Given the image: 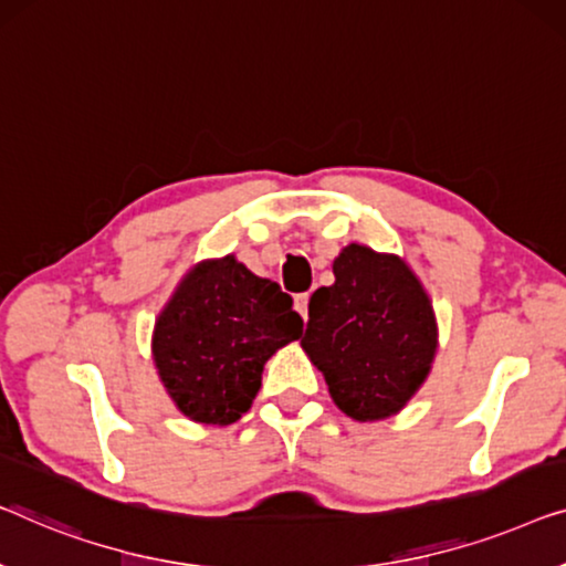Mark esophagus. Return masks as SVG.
Here are the masks:
<instances>
[{"instance_id":"esophagus-1","label":"esophagus","mask_w":566,"mask_h":566,"mask_svg":"<svg viewBox=\"0 0 566 566\" xmlns=\"http://www.w3.org/2000/svg\"><path fill=\"white\" fill-rule=\"evenodd\" d=\"M293 303H296V311L301 314L303 322H306L308 318V293H301V296H296V301Z\"/></svg>"}]
</instances>
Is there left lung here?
<instances>
[{
	"instance_id": "1",
	"label": "left lung",
	"mask_w": 566,
	"mask_h": 566,
	"mask_svg": "<svg viewBox=\"0 0 566 566\" xmlns=\"http://www.w3.org/2000/svg\"><path fill=\"white\" fill-rule=\"evenodd\" d=\"M334 283L308 301L301 337L334 406L359 423L400 413L431 373L439 326L403 258L352 242L334 258Z\"/></svg>"
}]
</instances>
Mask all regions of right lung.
Returning a JSON list of instances; mask_svg holds the SVG:
<instances>
[{
	"mask_svg": "<svg viewBox=\"0 0 566 566\" xmlns=\"http://www.w3.org/2000/svg\"><path fill=\"white\" fill-rule=\"evenodd\" d=\"M301 334L281 285L234 255L201 260L155 318L153 363L186 419L227 426L250 411L268 359Z\"/></svg>",
	"mask_w": 566,
	"mask_h": 566,
	"instance_id": "add662e5",
	"label": "right lung"
}]
</instances>
